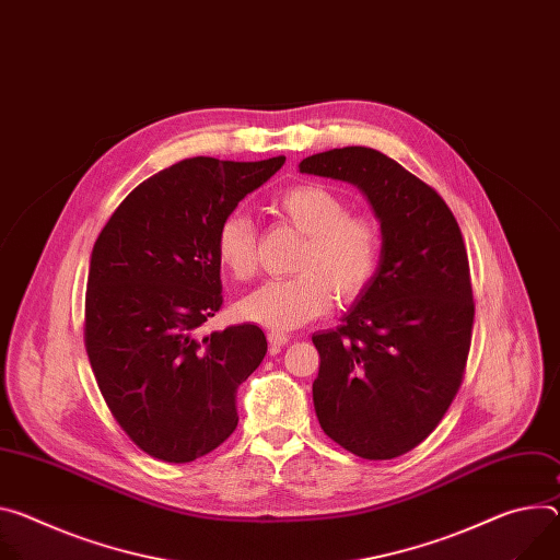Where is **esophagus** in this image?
<instances>
[{"instance_id": "esophagus-1", "label": "esophagus", "mask_w": 560, "mask_h": 560, "mask_svg": "<svg viewBox=\"0 0 560 560\" xmlns=\"http://www.w3.org/2000/svg\"><path fill=\"white\" fill-rule=\"evenodd\" d=\"M268 341H270V346H272V350H279L281 346H285L288 341H290V335H285V332H277V330H272V332H268Z\"/></svg>"}]
</instances>
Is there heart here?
<instances>
[{"label":"heart","instance_id":"b5f03b06","mask_svg":"<svg viewBox=\"0 0 560 560\" xmlns=\"http://www.w3.org/2000/svg\"><path fill=\"white\" fill-rule=\"evenodd\" d=\"M272 210L294 225L301 243L294 268L285 279H268L238 303L241 319L285 332L326 315L335 294L350 301L366 290L380 264V230L360 214H348L341 196L315 183L288 187L272 202ZM254 223L234 212L217 230L214 252L221 268L236 281H245L257 266Z\"/></svg>","mask_w":560,"mask_h":560}]
</instances>
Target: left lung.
Segmentation results:
<instances>
[{
  "mask_svg": "<svg viewBox=\"0 0 560 560\" xmlns=\"http://www.w3.org/2000/svg\"><path fill=\"white\" fill-rule=\"evenodd\" d=\"M299 172L354 185L380 221L375 277L337 328L313 335V401L328 438L390 460L438 427L460 388L474 328L465 238L440 194L377 149H330Z\"/></svg>",
  "mask_w": 560,
  "mask_h": 560,
  "instance_id": "8db88e82",
  "label": "left lung"
}]
</instances>
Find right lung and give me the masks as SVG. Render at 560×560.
Masks as SVG:
<instances>
[{"instance_id":"1","label":"right lung","mask_w":560,"mask_h":560,"mask_svg":"<svg viewBox=\"0 0 560 560\" xmlns=\"http://www.w3.org/2000/svg\"><path fill=\"white\" fill-rule=\"evenodd\" d=\"M283 163L180 161L140 183L93 245L89 362L114 418L151 457L191 463L238 424L236 388L264 362L266 335L254 324L202 339L194 330L223 303L219 225Z\"/></svg>"}]
</instances>
